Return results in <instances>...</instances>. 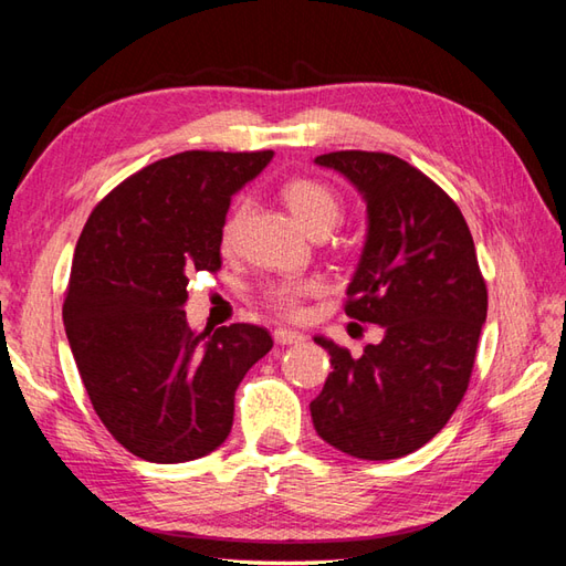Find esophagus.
I'll return each mask as SVG.
<instances>
[{
	"mask_svg": "<svg viewBox=\"0 0 566 566\" xmlns=\"http://www.w3.org/2000/svg\"><path fill=\"white\" fill-rule=\"evenodd\" d=\"M274 343H280V346H296V343H304V336L290 328H274Z\"/></svg>",
	"mask_w": 566,
	"mask_h": 566,
	"instance_id": "34e87169",
	"label": "esophagus"
}]
</instances>
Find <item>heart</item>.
Segmentation results:
<instances>
[{"label":"heart","instance_id":"obj_1","mask_svg":"<svg viewBox=\"0 0 566 566\" xmlns=\"http://www.w3.org/2000/svg\"><path fill=\"white\" fill-rule=\"evenodd\" d=\"M282 198L286 206L292 208L298 223H302L312 235H326L328 230L338 226L343 216V198L334 186L314 179V176H292L290 181L282 186ZM248 203L240 201L232 206L228 218L223 220V228H220V245L230 250L235 245L238 232L242 226V218H245ZM324 290L321 280H274L262 284V298L272 306L276 314L282 316H298L304 308V302L308 296L318 294Z\"/></svg>","mask_w":566,"mask_h":566}]
</instances>
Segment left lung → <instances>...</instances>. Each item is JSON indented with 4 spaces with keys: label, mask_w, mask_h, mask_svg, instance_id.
Segmentation results:
<instances>
[{
    "label": "left lung",
    "mask_w": 566,
    "mask_h": 566,
    "mask_svg": "<svg viewBox=\"0 0 566 566\" xmlns=\"http://www.w3.org/2000/svg\"><path fill=\"white\" fill-rule=\"evenodd\" d=\"M358 186L368 240L343 308L385 336L360 358L316 336L331 370L312 402L318 437L356 459H400L437 437L469 390L489 290L453 198L395 154L316 157Z\"/></svg>",
    "instance_id": "obj_1"
}]
</instances>
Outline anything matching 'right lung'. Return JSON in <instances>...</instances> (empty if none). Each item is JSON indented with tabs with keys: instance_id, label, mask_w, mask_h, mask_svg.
<instances>
[{
	"instance_id": "add662e5",
	"label": "right lung",
	"mask_w": 566,
	"mask_h": 566,
	"mask_svg": "<svg viewBox=\"0 0 566 566\" xmlns=\"http://www.w3.org/2000/svg\"><path fill=\"white\" fill-rule=\"evenodd\" d=\"M272 149L181 151L144 166L99 201L77 238L63 324L95 415L154 463L201 459L230 434L235 390L272 348L268 328L196 334L193 272L220 270L230 196Z\"/></svg>"
}]
</instances>
